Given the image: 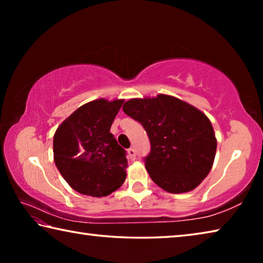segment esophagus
<instances>
[{
  "label": "esophagus",
  "mask_w": 263,
  "mask_h": 263,
  "mask_svg": "<svg viewBox=\"0 0 263 263\" xmlns=\"http://www.w3.org/2000/svg\"><path fill=\"white\" fill-rule=\"evenodd\" d=\"M127 155H128V158H130L131 160H135L136 159V151H135V148H128L127 149Z\"/></svg>",
  "instance_id": "34e87169"
}]
</instances>
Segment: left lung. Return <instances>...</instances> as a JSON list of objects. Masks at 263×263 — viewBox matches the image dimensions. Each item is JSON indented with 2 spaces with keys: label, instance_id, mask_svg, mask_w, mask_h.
I'll return each instance as SVG.
<instances>
[{
  "label": "left lung",
  "instance_id": "1",
  "mask_svg": "<svg viewBox=\"0 0 263 263\" xmlns=\"http://www.w3.org/2000/svg\"><path fill=\"white\" fill-rule=\"evenodd\" d=\"M123 111L147 132L151 153L145 167L151 179L171 194L194 190L210 173L217 149L205 114L174 96L131 99Z\"/></svg>",
  "mask_w": 263,
  "mask_h": 263
}]
</instances>
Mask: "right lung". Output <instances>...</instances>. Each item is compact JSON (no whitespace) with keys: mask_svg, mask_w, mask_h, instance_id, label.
I'll use <instances>...</instances> for the list:
<instances>
[{"mask_svg":"<svg viewBox=\"0 0 263 263\" xmlns=\"http://www.w3.org/2000/svg\"><path fill=\"white\" fill-rule=\"evenodd\" d=\"M123 102H88L57 128L54 162L66 182L80 194L102 197L117 190L126 179L125 149L110 133Z\"/></svg>","mask_w":263,"mask_h":263,"instance_id":"right-lung-1","label":"right lung"}]
</instances>
